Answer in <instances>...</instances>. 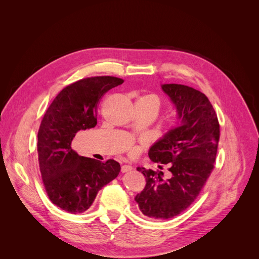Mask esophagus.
<instances>
[{
  "mask_svg": "<svg viewBox=\"0 0 259 259\" xmlns=\"http://www.w3.org/2000/svg\"><path fill=\"white\" fill-rule=\"evenodd\" d=\"M130 170H132V166L129 165V164H124V165H122V168H121L122 172H128Z\"/></svg>",
  "mask_w": 259,
  "mask_h": 259,
  "instance_id": "esophagus-1",
  "label": "esophagus"
}]
</instances>
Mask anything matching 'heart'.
Listing matches in <instances>:
<instances>
[{
    "mask_svg": "<svg viewBox=\"0 0 259 259\" xmlns=\"http://www.w3.org/2000/svg\"><path fill=\"white\" fill-rule=\"evenodd\" d=\"M137 101H140V102H149V103H151L152 105H154L157 109H158L159 106H160V100H159V98H158L156 95H146V96L140 97Z\"/></svg>",
    "mask_w": 259,
    "mask_h": 259,
    "instance_id": "1",
    "label": "heart"
}]
</instances>
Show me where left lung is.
<instances>
[{
  "label": "left lung",
  "mask_w": 259,
  "mask_h": 259,
  "mask_svg": "<svg viewBox=\"0 0 259 259\" xmlns=\"http://www.w3.org/2000/svg\"><path fill=\"white\" fill-rule=\"evenodd\" d=\"M161 87L175 104L180 123L149 151L153 162L168 164L171 178L164 180L162 171L137 167L147 184L135 201L150 219H170L192 204L214 168L220 138L216 111L204 94L184 84Z\"/></svg>",
  "instance_id": "left-lung-1"
}]
</instances>
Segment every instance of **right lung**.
I'll return each mask as SVG.
<instances>
[{
    "mask_svg": "<svg viewBox=\"0 0 259 259\" xmlns=\"http://www.w3.org/2000/svg\"><path fill=\"white\" fill-rule=\"evenodd\" d=\"M123 82L113 76L77 80L58 94L41 121L37 151L43 185L51 201L69 213H83L102 187L119 176V162L79 156L71 143L78 131L97 125L100 99Z\"/></svg>",
    "mask_w": 259,
    "mask_h": 259,
    "instance_id": "obj_1",
    "label": "right lung"
}]
</instances>
